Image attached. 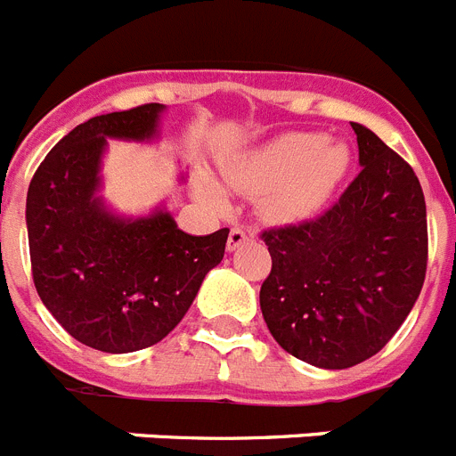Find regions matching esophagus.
<instances>
[{"mask_svg":"<svg viewBox=\"0 0 456 456\" xmlns=\"http://www.w3.org/2000/svg\"><path fill=\"white\" fill-rule=\"evenodd\" d=\"M248 237H251V232H247L244 228H240V225H235L231 231V235H228V251H235L237 247H242L244 242H247Z\"/></svg>","mask_w":456,"mask_h":456,"instance_id":"obj_1","label":"esophagus"}]
</instances>
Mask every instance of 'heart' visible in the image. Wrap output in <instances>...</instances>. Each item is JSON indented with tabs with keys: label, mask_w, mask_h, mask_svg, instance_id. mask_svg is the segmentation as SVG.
Masks as SVG:
<instances>
[{
	"label": "heart",
	"mask_w": 456,
	"mask_h": 456,
	"mask_svg": "<svg viewBox=\"0 0 456 456\" xmlns=\"http://www.w3.org/2000/svg\"><path fill=\"white\" fill-rule=\"evenodd\" d=\"M348 170V150L322 134H288L274 140L231 173V182L247 193H267L263 209L274 221H299L316 212ZM214 205L221 193L208 189Z\"/></svg>",
	"instance_id": "b5f03b06"
}]
</instances>
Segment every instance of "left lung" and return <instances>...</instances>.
<instances>
[{"mask_svg":"<svg viewBox=\"0 0 456 456\" xmlns=\"http://www.w3.org/2000/svg\"><path fill=\"white\" fill-rule=\"evenodd\" d=\"M360 175L321 216L260 232L272 270L260 309L276 344L321 369L376 355L413 309L427 274L418 175L362 124Z\"/></svg>","mask_w":456,"mask_h":456,"instance_id":"left-lung-1","label":"left lung"}]
</instances>
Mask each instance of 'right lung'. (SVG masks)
I'll return each mask as SVG.
<instances>
[{
    "instance_id": "add662e5",
    "label": "right lung",
    "mask_w": 456,
    "mask_h": 456,
    "mask_svg": "<svg viewBox=\"0 0 456 456\" xmlns=\"http://www.w3.org/2000/svg\"><path fill=\"white\" fill-rule=\"evenodd\" d=\"M161 110L145 103L92 117L48 151L27 191L38 297L73 339L103 353L159 344L224 260L228 228L193 237L168 212L119 219L94 196L106 138L150 140Z\"/></svg>"
}]
</instances>
